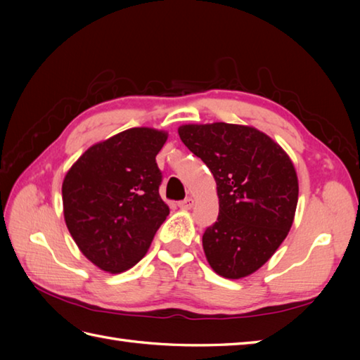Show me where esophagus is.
<instances>
[{
	"mask_svg": "<svg viewBox=\"0 0 360 360\" xmlns=\"http://www.w3.org/2000/svg\"><path fill=\"white\" fill-rule=\"evenodd\" d=\"M193 204H195V201H193V198H186V200H182V201H179L178 202V205H179V209H184V210H188V209H192L193 207Z\"/></svg>",
	"mask_w": 360,
	"mask_h": 360,
	"instance_id": "esophagus-1",
	"label": "esophagus"
}]
</instances>
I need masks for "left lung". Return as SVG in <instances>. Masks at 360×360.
<instances>
[{"label":"left lung","mask_w":360,"mask_h":360,"mask_svg":"<svg viewBox=\"0 0 360 360\" xmlns=\"http://www.w3.org/2000/svg\"><path fill=\"white\" fill-rule=\"evenodd\" d=\"M181 141L210 168L219 213L205 229L202 248L221 277L241 278L259 269L292 226L298 181L278 143L244 125H182Z\"/></svg>","instance_id":"8db88e82"}]
</instances>
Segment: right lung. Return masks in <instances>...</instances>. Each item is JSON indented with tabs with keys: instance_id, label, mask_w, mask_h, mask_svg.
<instances>
[{
	"instance_id": "right-lung-1",
	"label": "right lung",
	"mask_w": 360,
	"mask_h": 360,
	"mask_svg": "<svg viewBox=\"0 0 360 360\" xmlns=\"http://www.w3.org/2000/svg\"><path fill=\"white\" fill-rule=\"evenodd\" d=\"M167 133L129 128L88 148L66 173L68 231L82 254L117 274L139 263L170 209L159 195L156 155Z\"/></svg>"
}]
</instances>
